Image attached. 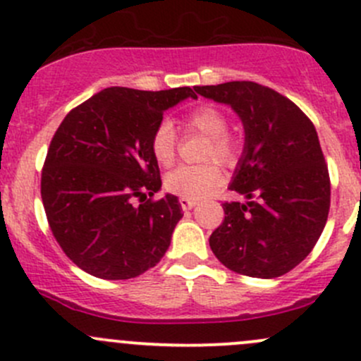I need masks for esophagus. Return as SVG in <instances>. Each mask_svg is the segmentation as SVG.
Wrapping results in <instances>:
<instances>
[{
  "instance_id": "1",
  "label": "esophagus",
  "mask_w": 361,
  "mask_h": 361,
  "mask_svg": "<svg viewBox=\"0 0 361 361\" xmlns=\"http://www.w3.org/2000/svg\"><path fill=\"white\" fill-rule=\"evenodd\" d=\"M180 204H181V209L188 211V209H192V207H194L197 202L192 201V199H180Z\"/></svg>"
}]
</instances>
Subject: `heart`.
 Listing matches in <instances>:
<instances>
[{"label":"heart","instance_id":"heart-1","mask_svg":"<svg viewBox=\"0 0 361 361\" xmlns=\"http://www.w3.org/2000/svg\"><path fill=\"white\" fill-rule=\"evenodd\" d=\"M181 127L187 133L206 137L202 160L199 166H181L171 171L164 180L167 192L181 199L197 201L209 194L221 181V171L213 159L224 166H234L239 159L241 143L234 134L227 133L228 118L213 104H199L181 118ZM176 133L169 122H160L150 136V152L160 166H171L176 160Z\"/></svg>","mask_w":361,"mask_h":361}]
</instances>
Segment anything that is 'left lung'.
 Instances as JSON below:
<instances>
[{
  "label": "left lung",
  "instance_id": "left-lung-1",
  "mask_svg": "<svg viewBox=\"0 0 361 361\" xmlns=\"http://www.w3.org/2000/svg\"><path fill=\"white\" fill-rule=\"evenodd\" d=\"M194 89L231 104L246 134L231 190L248 202H224L211 250L238 274L279 278L311 253L329 218L330 176L314 126L288 97L260 83Z\"/></svg>",
  "mask_w": 361,
  "mask_h": 361
}]
</instances>
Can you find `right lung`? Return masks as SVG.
<instances>
[{
    "label": "right lung",
    "mask_w": 361,
    "mask_h": 361,
    "mask_svg": "<svg viewBox=\"0 0 361 361\" xmlns=\"http://www.w3.org/2000/svg\"><path fill=\"white\" fill-rule=\"evenodd\" d=\"M187 97H197L190 87H110L61 122L42 169V201L54 238L82 271L136 278L169 248L183 213L176 195L154 199L162 180L150 136Z\"/></svg>",
    "instance_id": "obj_1"
}]
</instances>
